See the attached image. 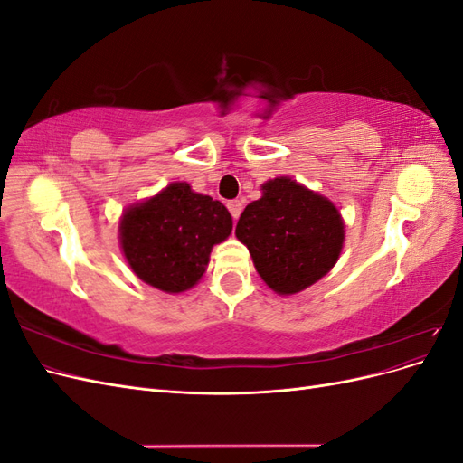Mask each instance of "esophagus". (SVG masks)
<instances>
[{"label": "esophagus", "mask_w": 463, "mask_h": 463, "mask_svg": "<svg viewBox=\"0 0 463 463\" xmlns=\"http://www.w3.org/2000/svg\"><path fill=\"white\" fill-rule=\"evenodd\" d=\"M228 208H230L233 220H237V218H240V214H241V210H243V203L241 201H230Z\"/></svg>", "instance_id": "1"}]
</instances>
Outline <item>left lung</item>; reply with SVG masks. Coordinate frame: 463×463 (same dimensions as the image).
<instances>
[{"label":"left lung","instance_id":"1","mask_svg":"<svg viewBox=\"0 0 463 463\" xmlns=\"http://www.w3.org/2000/svg\"><path fill=\"white\" fill-rule=\"evenodd\" d=\"M260 278L289 296L315 284L340 257L344 223L335 206L289 177L262 185L235 226Z\"/></svg>","mask_w":463,"mask_h":463}]
</instances>
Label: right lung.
<instances>
[{
    "mask_svg": "<svg viewBox=\"0 0 463 463\" xmlns=\"http://www.w3.org/2000/svg\"><path fill=\"white\" fill-rule=\"evenodd\" d=\"M119 232L133 272L154 288L179 293L199 282L210 250L232 233V216L220 201L172 184L131 206Z\"/></svg>",
    "mask_w": 463,
    "mask_h": 463,
    "instance_id": "add662e5",
    "label": "right lung"
}]
</instances>
